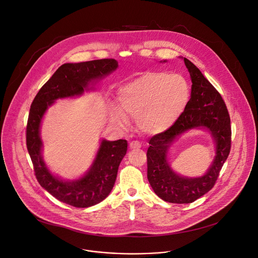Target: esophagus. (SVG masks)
I'll return each instance as SVG.
<instances>
[{
    "label": "esophagus",
    "instance_id": "1",
    "mask_svg": "<svg viewBox=\"0 0 258 258\" xmlns=\"http://www.w3.org/2000/svg\"><path fill=\"white\" fill-rule=\"evenodd\" d=\"M130 147H131V149H140V148L142 147V145H141L140 142L134 141V142H132V143L130 144Z\"/></svg>",
    "mask_w": 258,
    "mask_h": 258
}]
</instances>
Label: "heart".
Here are the masks:
<instances>
[{
    "label": "heart",
    "mask_w": 258,
    "mask_h": 258,
    "mask_svg": "<svg viewBox=\"0 0 258 258\" xmlns=\"http://www.w3.org/2000/svg\"><path fill=\"white\" fill-rule=\"evenodd\" d=\"M191 95L188 80L181 74L147 72L118 90L120 109L110 110V120L124 127L126 115L136 117L146 134H160L170 128L185 111Z\"/></svg>",
    "instance_id": "obj_1"
}]
</instances>
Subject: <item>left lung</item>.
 <instances>
[{"mask_svg": "<svg viewBox=\"0 0 258 258\" xmlns=\"http://www.w3.org/2000/svg\"><path fill=\"white\" fill-rule=\"evenodd\" d=\"M183 59L191 76V98L180 118L150 140L147 152L148 180L154 192L164 201L177 204L192 203L213 188L231 148L230 116L220 93L196 65ZM191 129H206L216 145V158L207 173L193 178L176 173L167 161L172 144Z\"/></svg>", "mask_w": 258, "mask_h": 258, "instance_id": "left-lung-1", "label": "left lung"}]
</instances>
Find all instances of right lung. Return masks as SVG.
<instances>
[{
    "instance_id": "add662e5",
    "label": "right lung",
    "mask_w": 258,
    "mask_h": 258,
    "mask_svg": "<svg viewBox=\"0 0 258 258\" xmlns=\"http://www.w3.org/2000/svg\"><path fill=\"white\" fill-rule=\"evenodd\" d=\"M118 67L114 59H100L61 65L35 96L27 122L26 143L37 181L57 200L77 208L93 206L111 192L119 164L127 151L125 140H101L96 156L86 173L74 180L55 176L46 166L40 137L42 119L47 109L61 98L80 96L94 90V85Z\"/></svg>"
}]
</instances>
